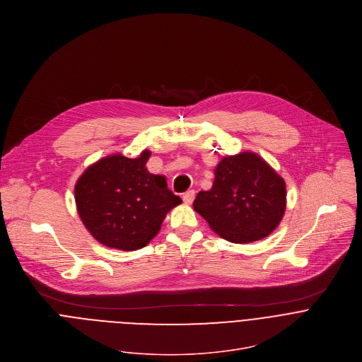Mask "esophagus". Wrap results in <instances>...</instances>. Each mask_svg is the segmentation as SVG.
Here are the masks:
<instances>
[{
    "instance_id": "34e87169",
    "label": "esophagus",
    "mask_w": 362,
    "mask_h": 362,
    "mask_svg": "<svg viewBox=\"0 0 362 362\" xmlns=\"http://www.w3.org/2000/svg\"><path fill=\"white\" fill-rule=\"evenodd\" d=\"M194 190H187L185 194H183V202L186 203V204H190V203H193V200H194Z\"/></svg>"
}]
</instances>
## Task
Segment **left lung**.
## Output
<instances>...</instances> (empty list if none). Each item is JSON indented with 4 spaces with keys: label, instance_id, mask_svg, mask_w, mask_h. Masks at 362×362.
<instances>
[{
    "label": "left lung",
    "instance_id": "obj_1",
    "mask_svg": "<svg viewBox=\"0 0 362 362\" xmlns=\"http://www.w3.org/2000/svg\"><path fill=\"white\" fill-rule=\"evenodd\" d=\"M209 192H200L194 210L230 243L244 244L269 235L286 207L284 179L258 155L223 158Z\"/></svg>",
    "mask_w": 362,
    "mask_h": 362
}]
</instances>
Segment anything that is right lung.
Segmentation results:
<instances>
[{
    "instance_id": "obj_1",
    "label": "right lung",
    "mask_w": 362,
    "mask_h": 362,
    "mask_svg": "<svg viewBox=\"0 0 362 362\" xmlns=\"http://www.w3.org/2000/svg\"><path fill=\"white\" fill-rule=\"evenodd\" d=\"M151 152L139 158H104L78 179L74 194L78 216L91 235L105 247L134 251L159 231L166 213L182 203L163 176L145 168Z\"/></svg>"
}]
</instances>
